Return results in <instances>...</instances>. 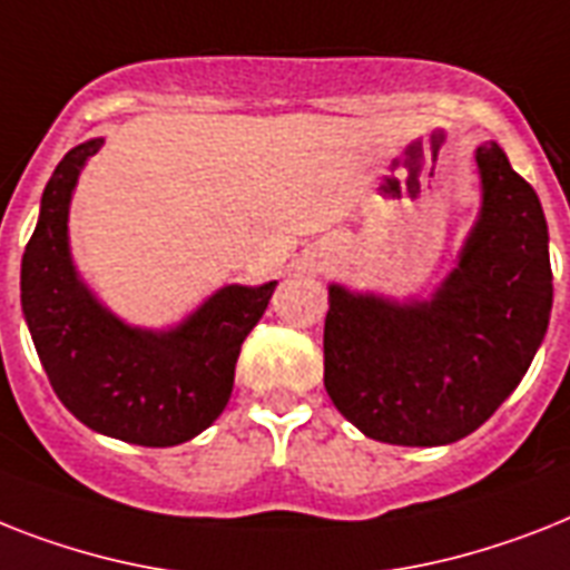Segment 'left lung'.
<instances>
[{"label":"left lung","mask_w":570,"mask_h":570,"mask_svg":"<svg viewBox=\"0 0 570 570\" xmlns=\"http://www.w3.org/2000/svg\"><path fill=\"white\" fill-rule=\"evenodd\" d=\"M483 210L460 266L430 301L395 304L331 286L325 390L365 436L451 445L510 397L553 304L548 222L498 142L478 149Z\"/></svg>","instance_id":"1"}]
</instances>
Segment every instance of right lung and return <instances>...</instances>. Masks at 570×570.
<instances>
[{"label":"right lung","instance_id":"right-lung-1","mask_svg":"<svg viewBox=\"0 0 570 570\" xmlns=\"http://www.w3.org/2000/svg\"><path fill=\"white\" fill-rule=\"evenodd\" d=\"M99 146L69 149L46 184L22 254V313L55 395L78 421L131 445H180L225 410L239 348L277 284L225 286L166 333L110 316L78 281L67 239L72 187Z\"/></svg>","mask_w":570,"mask_h":570}]
</instances>
